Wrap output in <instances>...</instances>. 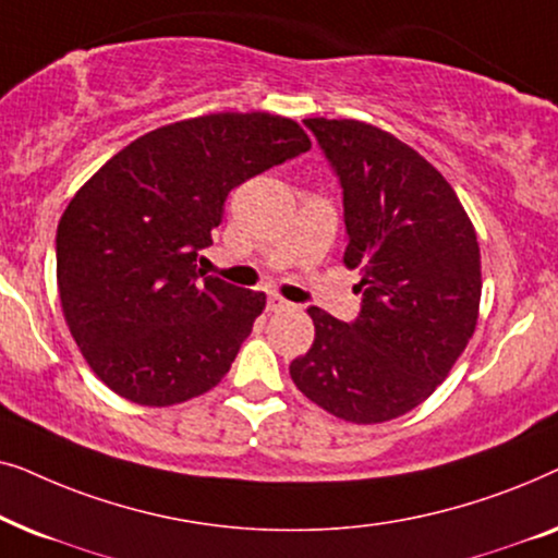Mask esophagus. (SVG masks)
Listing matches in <instances>:
<instances>
[{"label":"esophagus","mask_w":558,"mask_h":558,"mask_svg":"<svg viewBox=\"0 0 558 558\" xmlns=\"http://www.w3.org/2000/svg\"><path fill=\"white\" fill-rule=\"evenodd\" d=\"M266 307H269L271 312H284V310H292L294 304H292V302H287L284 296L271 294V296H269V304H266Z\"/></svg>","instance_id":"1"}]
</instances>
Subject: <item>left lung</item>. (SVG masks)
I'll return each instance as SVG.
<instances>
[{
	"label": "left lung",
	"mask_w": 558,
	"mask_h": 558,
	"mask_svg": "<svg viewBox=\"0 0 558 558\" xmlns=\"http://www.w3.org/2000/svg\"><path fill=\"white\" fill-rule=\"evenodd\" d=\"M342 187L361 315L310 307L315 342L289 365L296 388L353 424H380L429 399L475 332L480 246L441 172L384 129L304 119Z\"/></svg>",
	"instance_id": "8db88e82"
}]
</instances>
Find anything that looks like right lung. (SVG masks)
Returning <instances> with one entry per match:
<instances>
[{"mask_svg":"<svg viewBox=\"0 0 558 558\" xmlns=\"http://www.w3.org/2000/svg\"><path fill=\"white\" fill-rule=\"evenodd\" d=\"M312 147L292 119L208 113L140 136L83 185L58 223V292L90 371L124 399L172 407L220 384L264 292L205 277L233 187Z\"/></svg>","mask_w":558,"mask_h":558,"instance_id":"1","label":"right lung"}]
</instances>
